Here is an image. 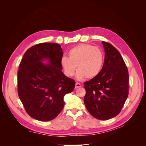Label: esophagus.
<instances>
[{
  "label": "esophagus",
  "mask_w": 146,
  "mask_h": 146,
  "mask_svg": "<svg viewBox=\"0 0 146 146\" xmlns=\"http://www.w3.org/2000/svg\"><path fill=\"white\" fill-rule=\"evenodd\" d=\"M81 86H82L81 84H80L79 83H76V89H77V88H80V87H81Z\"/></svg>",
  "instance_id": "obj_1"
}]
</instances>
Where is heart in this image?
Here are the masks:
<instances>
[{"label":"heart","instance_id":"1","mask_svg":"<svg viewBox=\"0 0 146 146\" xmlns=\"http://www.w3.org/2000/svg\"><path fill=\"white\" fill-rule=\"evenodd\" d=\"M68 56H63L60 64L65 76L72 77L77 70L76 79L83 80L86 77L94 78L102 69L105 55L100 48L90 44H83L73 47Z\"/></svg>","mask_w":146,"mask_h":146}]
</instances>
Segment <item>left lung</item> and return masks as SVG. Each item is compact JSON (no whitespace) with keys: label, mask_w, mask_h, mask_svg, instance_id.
Masks as SVG:
<instances>
[{"label":"left lung","mask_w":146,"mask_h":146,"mask_svg":"<svg viewBox=\"0 0 146 146\" xmlns=\"http://www.w3.org/2000/svg\"><path fill=\"white\" fill-rule=\"evenodd\" d=\"M105 50L102 69L96 77L84 83V104L91 115L108 120L120 113L129 95V72L119 51L102 42Z\"/></svg>","instance_id":"left-lung-1"}]
</instances>
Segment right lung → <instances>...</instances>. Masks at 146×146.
<instances>
[{
  "label": "right lung",
  "mask_w": 146,
  "mask_h": 146,
  "mask_svg": "<svg viewBox=\"0 0 146 146\" xmlns=\"http://www.w3.org/2000/svg\"><path fill=\"white\" fill-rule=\"evenodd\" d=\"M63 55L58 44L41 43L29 48L21 61L18 96L29 115L36 120L55 119L64 107V96L74 89L75 81L61 70Z\"/></svg>",
  "instance_id": "1"
}]
</instances>
